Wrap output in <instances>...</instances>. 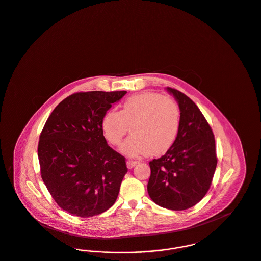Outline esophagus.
I'll return each instance as SVG.
<instances>
[{"label": "esophagus", "instance_id": "esophagus-1", "mask_svg": "<svg viewBox=\"0 0 261 261\" xmlns=\"http://www.w3.org/2000/svg\"><path fill=\"white\" fill-rule=\"evenodd\" d=\"M137 161H133V160H128L127 161V167H128V169H132L135 165H137Z\"/></svg>", "mask_w": 261, "mask_h": 261}]
</instances>
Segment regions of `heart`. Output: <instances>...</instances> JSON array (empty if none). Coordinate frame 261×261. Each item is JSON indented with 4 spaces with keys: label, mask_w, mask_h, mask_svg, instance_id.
Wrapping results in <instances>:
<instances>
[{
    "label": "heart",
    "mask_w": 261,
    "mask_h": 261,
    "mask_svg": "<svg viewBox=\"0 0 261 261\" xmlns=\"http://www.w3.org/2000/svg\"><path fill=\"white\" fill-rule=\"evenodd\" d=\"M180 126L177 102L156 92L130 96L122 103L119 112L108 110L101 120L103 135L112 146L120 145L129 128L131 136L120 149L128 156L166 153L177 139Z\"/></svg>",
    "instance_id": "heart-1"
}]
</instances>
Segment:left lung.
Masks as SVG:
<instances>
[{
	"mask_svg": "<svg viewBox=\"0 0 261 261\" xmlns=\"http://www.w3.org/2000/svg\"><path fill=\"white\" fill-rule=\"evenodd\" d=\"M180 111L179 134L159 159L149 163L147 190L152 201L172 211L197 204L207 193L217 168L216 141L196 103L179 90L167 87Z\"/></svg>",
	"mask_w": 261,
	"mask_h": 261,
	"instance_id": "1",
	"label": "left lung"
}]
</instances>
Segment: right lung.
I'll return each instance as SVG.
<instances>
[{
  "label": "right lung",
  "instance_id": "1",
  "mask_svg": "<svg viewBox=\"0 0 261 261\" xmlns=\"http://www.w3.org/2000/svg\"><path fill=\"white\" fill-rule=\"evenodd\" d=\"M126 91H88L69 95L54 109L40 133V175L53 199L67 213L89 218L116 201L128 169L110 148L101 120Z\"/></svg>",
  "mask_w": 261,
  "mask_h": 261
}]
</instances>
